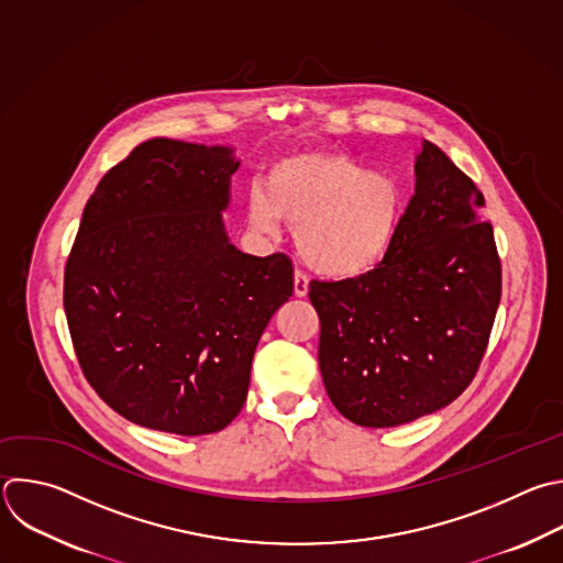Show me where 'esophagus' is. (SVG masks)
Here are the masks:
<instances>
[{"mask_svg": "<svg viewBox=\"0 0 563 563\" xmlns=\"http://www.w3.org/2000/svg\"><path fill=\"white\" fill-rule=\"evenodd\" d=\"M307 291H309V278H307L305 272L296 269V272H294V294H296L298 298H302V296H307Z\"/></svg>", "mask_w": 563, "mask_h": 563, "instance_id": "obj_1", "label": "esophagus"}]
</instances>
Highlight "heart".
Listing matches in <instances>:
<instances>
[{
  "mask_svg": "<svg viewBox=\"0 0 563 563\" xmlns=\"http://www.w3.org/2000/svg\"><path fill=\"white\" fill-rule=\"evenodd\" d=\"M402 219L400 185L342 152H298L278 158L267 190L254 185L247 221L274 234L296 225V247L307 265L333 278L360 276L391 250Z\"/></svg>",
  "mask_w": 563,
  "mask_h": 563,
  "instance_id": "obj_1",
  "label": "heart"
}]
</instances>
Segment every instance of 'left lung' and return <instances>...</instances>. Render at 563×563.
<instances>
[{"label": "left lung", "mask_w": 563, "mask_h": 563, "mask_svg": "<svg viewBox=\"0 0 563 563\" xmlns=\"http://www.w3.org/2000/svg\"><path fill=\"white\" fill-rule=\"evenodd\" d=\"M484 195L431 141L389 254L357 278L311 280L327 396L387 429L451 405L473 383L501 298Z\"/></svg>", "instance_id": "left-lung-1"}]
</instances>
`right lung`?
I'll return each instance as SVG.
<instances>
[{
  "label": "right lung",
  "mask_w": 563,
  "mask_h": 563,
  "mask_svg": "<svg viewBox=\"0 0 563 563\" xmlns=\"http://www.w3.org/2000/svg\"><path fill=\"white\" fill-rule=\"evenodd\" d=\"M232 147L150 139L99 180L64 274V309L90 387L125 420L176 435L243 409L256 344L294 294L289 256L225 234Z\"/></svg>",
  "instance_id": "right-lung-1"
}]
</instances>
